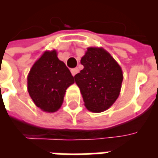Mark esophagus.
Instances as JSON below:
<instances>
[{"mask_svg":"<svg viewBox=\"0 0 158 158\" xmlns=\"http://www.w3.org/2000/svg\"><path fill=\"white\" fill-rule=\"evenodd\" d=\"M71 73H72V75L74 76L76 73H79V69H71Z\"/></svg>","mask_w":158,"mask_h":158,"instance_id":"esophagus-1","label":"esophagus"}]
</instances>
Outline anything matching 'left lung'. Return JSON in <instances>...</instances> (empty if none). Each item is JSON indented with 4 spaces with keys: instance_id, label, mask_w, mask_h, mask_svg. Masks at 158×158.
<instances>
[{
    "instance_id": "obj_1",
    "label": "left lung",
    "mask_w": 158,
    "mask_h": 158,
    "mask_svg": "<svg viewBox=\"0 0 158 158\" xmlns=\"http://www.w3.org/2000/svg\"><path fill=\"white\" fill-rule=\"evenodd\" d=\"M84 66L74 76L86 108L92 113H102L116 102L122 85L121 67L103 48L89 47L81 58Z\"/></svg>"
}]
</instances>
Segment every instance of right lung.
<instances>
[{
  "instance_id": "obj_1",
  "label": "right lung",
  "mask_w": 158,
  "mask_h": 158,
  "mask_svg": "<svg viewBox=\"0 0 158 158\" xmlns=\"http://www.w3.org/2000/svg\"><path fill=\"white\" fill-rule=\"evenodd\" d=\"M28 91L36 106L47 113L61 107L68 87L74 83L65 63L55 50L45 52L33 65L28 75Z\"/></svg>"
}]
</instances>
